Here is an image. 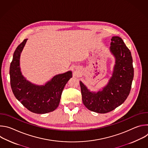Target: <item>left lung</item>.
I'll return each mask as SVG.
<instances>
[{
    "label": "left lung",
    "mask_w": 148,
    "mask_h": 148,
    "mask_svg": "<svg viewBox=\"0 0 148 148\" xmlns=\"http://www.w3.org/2000/svg\"><path fill=\"white\" fill-rule=\"evenodd\" d=\"M110 50L115 62L107 85L93 92L79 81L84 105L89 110L99 114L112 111L124 102L130 94L134 78L131 53L121 37H112Z\"/></svg>",
    "instance_id": "1"
}]
</instances>
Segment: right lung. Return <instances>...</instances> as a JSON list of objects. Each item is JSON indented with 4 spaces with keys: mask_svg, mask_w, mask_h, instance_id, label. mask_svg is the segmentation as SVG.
Listing matches in <instances>:
<instances>
[{
    "mask_svg": "<svg viewBox=\"0 0 148 148\" xmlns=\"http://www.w3.org/2000/svg\"><path fill=\"white\" fill-rule=\"evenodd\" d=\"M27 39L16 48L10 66V85L16 99L30 111L43 114L54 111L58 106L63 89L73 77L71 71L54 76L45 85L33 84L22 75L20 58Z\"/></svg>",
    "mask_w": 148,
    "mask_h": 148,
    "instance_id": "1",
    "label": "right lung"
}]
</instances>
